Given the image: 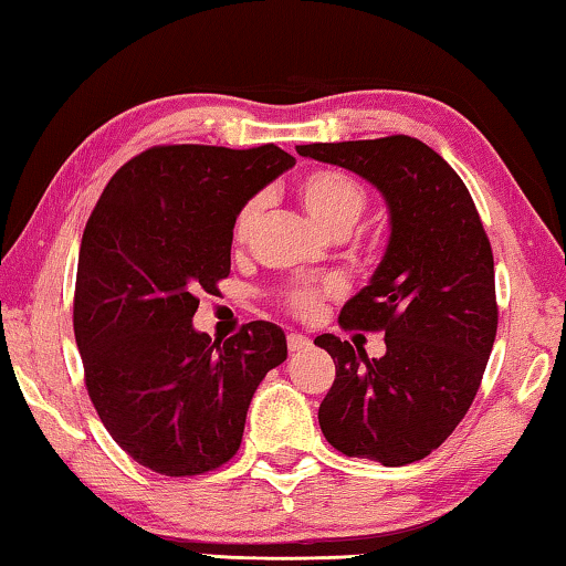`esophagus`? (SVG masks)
Instances as JSON below:
<instances>
[{"label":"esophagus","instance_id":"esophagus-1","mask_svg":"<svg viewBox=\"0 0 566 566\" xmlns=\"http://www.w3.org/2000/svg\"><path fill=\"white\" fill-rule=\"evenodd\" d=\"M306 347H312V339L304 337V335H296V332H291V335H289V350L301 353V350H306Z\"/></svg>","mask_w":566,"mask_h":566}]
</instances>
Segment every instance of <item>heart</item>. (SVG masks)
Returning <instances> with one entry per match:
<instances>
[{"instance_id":"heart-1","label":"heart","mask_w":566,"mask_h":566,"mask_svg":"<svg viewBox=\"0 0 566 566\" xmlns=\"http://www.w3.org/2000/svg\"><path fill=\"white\" fill-rule=\"evenodd\" d=\"M298 198L308 216L337 237L347 234L368 208V190L363 188L360 180H355L353 175L343 172V169H314V172L301 177ZM260 196L250 198L239 208L234 216V227H231V237H234L237 244H242L250 237L254 223L260 221ZM339 293H343V283L335 281V277L316 285H293V289L285 291V308L301 316V319H312L322 308L324 298H335Z\"/></svg>"}]
</instances>
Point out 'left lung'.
<instances>
[{
    "mask_svg": "<svg viewBox=\"0 0 566 566\" xmlns=\"http://www.w3.org/2000/svg\"><path fill=\"white\" fill-rule=\"evenodd\" d=\"M381 190L391 237L381 265L339 312V327L384 332L386 355L319 335L335 384L319 405L339 453L405 467L436 451L469 412L494 335V260L479 211L453 167L412 136L296 146Z\"/></svg>",
    "mask_w": 566,
    "mask_h": 566,
    "instance_id": "1",
    "label": "left lung"
}]
</instances>
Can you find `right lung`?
Instances as JSON below:
<instances>
[{"label": "right lung", "instance_id": "1", "mask_svg": "<svg viewBox=\"0 0 566 566\" xmlns=\"http://www.w3.org/2000/svg\"><path fill=\"white\" fill-rule=\"evenodd\" d=\"M293 165L275 144L151 146L111 177L84 227L74 289L84 384L115 443L157 474L234 459L254 391L289 355L275 324L211 343L192 316L229 275L237 211Z\"/></svg>", "mask_w": 566, "mask_h": 566}]
</instances>
